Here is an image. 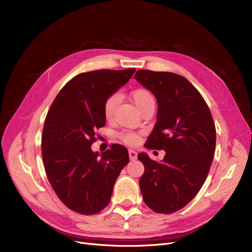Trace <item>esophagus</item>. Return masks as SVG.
<instances>
[{"mask_svg":"<svg viewBox=\"0 0 252 252\" xmlns=\"http://www.w3.org/2000/svg\"><path fill=\"white\" fill-rule=\"evenodd\" d=\"M128 156H129V159L130 160H136L137 159V156H138V153L133 150V149H129L128 150Z\"/></svg>","mask_w":252,"mask_h":252,"instance_id":"34e87169","label":"esophagus"}]
</instances>
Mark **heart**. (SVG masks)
Wrapping results in <instances>:
<instances>
[{"instance_id": "b5f03b06", "label": "heart", "mask_w": 252, "mask_h": 252, "mask_svg": "<svg viewBox=\"0 0 252 252\" xmlns=\"http://www.w3.org/2000/svg\"><path fill=\"white\" fill-rule=\"evenodd\" d=\"M130 97L133 102L136 104L137 107L140 109V111H142L145 107H147L149 104L154 103V98L152 94L146 89L140 88V89L134 90L130 93ZM119 101H121V95L117 94V93L110 95L107 99H106L103 106V112L106 118L109 119L113 116ZM119 136H121V138L126 143L130 145H135L139 142V137L134 133H130V131H125V133H122Z\"/></svg>"}]
</instances>
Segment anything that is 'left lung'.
<instances>
[{"label":"left lung","instance_id":"1","mask_svg":"<svg viewBox=\"0 0 252 252\" xmlns=\"http://www.w3.org/2000/svg\"><path fill=\"white\" fill-rule=\"evenodd\" d=\"M135 78L157 100V121L145 147L165 151L161 161L139 153L143 200L157 214H173L199 192L216 149V126L200 93L173 72L139 70Z\"/></svg>","mask_w":252,"mask_h":252}]
</instances>
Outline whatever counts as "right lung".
<instances>
[{
  "label": "right lung",
  "mask_w": 252,
  "mask_h": 252,
  "mask_svg": "<svg viewBox=\"0 0 252 252\" xmlns=\"http://www.w3.org/2000/svg\"><path fill=\"white\" fill-rule=\"evenodd\" d=\"M136 71L102 69L73 77L59 92L47 114L42 155L46 174L59 199L82 215L99 213L110 202L114 183L128 163L125 146L92 150L95 130L106 124L103 106Z\"/></svg>",
  "instance_id": "1"
}]
</instances>
